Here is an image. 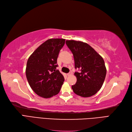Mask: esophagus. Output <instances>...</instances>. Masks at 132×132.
Masks as SVG:
<instances>
[{"instance_id":"esophagus-1","label":"esophagus","mask_w":132,"mask_h":132,"mask_svg":"<svg viewBox=\"0 0 132 132\" xmlns=\"http://www.w3.org/2000/svg\"><path fill=\"white\" fill-rule=\"evenodd\" d=\"M73 74V73H72V71H70V72L69 73H68L67 74V75L68 76H70V75H72Z\"/></svg>"}]
</instances>
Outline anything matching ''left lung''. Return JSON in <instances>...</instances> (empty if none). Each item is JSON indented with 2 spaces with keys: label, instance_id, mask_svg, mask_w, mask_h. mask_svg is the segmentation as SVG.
Instances as JSON below:
<instances>
[{
  "label": "left lung",
  "instance_id": "1",
  "mask_svg": "<svg viewBox=\"0 0 132 132\" xmlns=\"http://www.w3.org/2000/svg\"><path fill=\"white\" fill-rule=\"evenodd\" d=\"M66 44L73 54L75 72L77 79L71 86L74 93L84 97L94 95L100 90L106 75V68L102 57L88 44L74 40H67Z\"/></svg>",
  "mask_w": 132,
  "mask_h": 132
}]
</instances>
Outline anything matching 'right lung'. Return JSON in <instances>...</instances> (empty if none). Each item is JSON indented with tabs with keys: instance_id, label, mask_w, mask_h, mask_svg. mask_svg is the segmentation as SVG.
Listing matches in <instances>:
<instances>
[{
	"instance_id": "obj_1",
	"label": "right lung",
	"mask_w": 132,
	"mask_h": 132,
	"mask_svg": "<svg viewBox=\"0 0 132 132\" xmlns=\"http://www.w3.org/2000/svg\"><path fill=\"white\" fill-rule=\"evenodd\" d=\"M65 41L63 38L48 39L27 60L26 75L28 82L35 93L42 97L50 98L57 95L64 81L56 68L59 51Z\"/></svg>"
}]
</instances>
